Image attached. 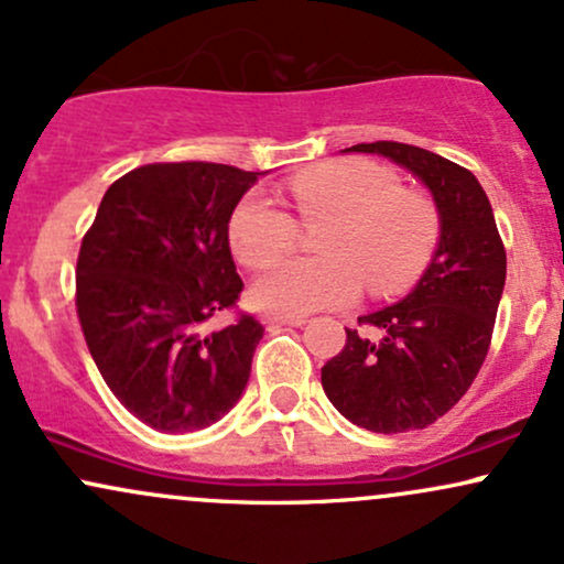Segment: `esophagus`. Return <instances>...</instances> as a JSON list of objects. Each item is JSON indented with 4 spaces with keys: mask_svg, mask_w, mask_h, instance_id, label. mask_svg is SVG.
I'll return each mask as SVG.
<instances>
[{
    "mask_svg": "<svg viewBox=\"0 0 564 564\" xmlns=\"http://www.w3.org/2000/svg\"><path fill=\"white\" fill-rule=\"evenodd\" d=\"M262 323L268 328H275V326H304L307 318L304 315H275V313H264L262 315Z\"/></svg>",
    "mask_w": 564,
    "mask_h": 564,
    "instance_id": "34e87169",
    "label": "esophagus"
}]
</instances>
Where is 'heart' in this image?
Here are the masks:
<instances>
[{
	"label": "heart",
	"instance_id": "obj_1",
	"mask_svg": "<svg viewBox=\"0 0 564 564\" xmlns=\"http://www.w3.org/2000/svg\"><path fill=\"white\" fill-rule=\"evenodd\" d=\"M289 196L304 225L318 232L315 260H278L296 243V219L262 193L232 209L228 238L243 268H264L251 296L275 315H304L358 300L364 278L373 294L405 291L432 260L440 219L424 196L405 193L398 174L377 161L347 159L300 172Z\"/></svg>",
	"mask_w": 564,
	"mask_h": 564
}]
</instances>
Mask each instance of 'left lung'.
I'll return each instance as SVG.
<instances>
[{
  "mask_svg": "<svg viewBox=\"0 0 564 564\" xmlns=\"http://www.w3.org/2000/svg\"><path fill=\"white\" fill-rule=\"evenodd\" d=\"M347 151L379 153L416 174L435 198L440 241L405 300L358 318L377 336L347 328L341 352L321 368V384L336 411L364 430H424L464 398L482 368L507 251L490 200L469 170L392 140Z\"/></svg>",
  "mask_w": 564,
  "mask_h": 564,
  "instance_id": "8db88e82",
  "label": "left lung"
}]
</instances>
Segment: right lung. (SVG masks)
<instances>
[{
  "instance_id": "1",
  "label": "right lung",
  "mask_w": 564,
  "mask_h": 564,
  "mask_svg": "<svg viewBox=\"0 0 564 564\" xmlns=\"http://www.w3.org/2000/svg\"><path fill=\"white\" fill-rule=\"evenodd\" d=\"M260 172L170 161L108 187L76 260V313L97 371L121 405L159 432L219 422L243 394L264 328L236 307L232 209Z\"/></svg>"
}]
</instances>
